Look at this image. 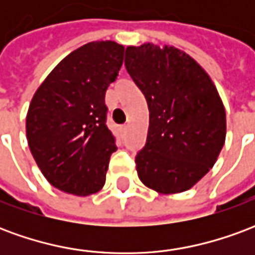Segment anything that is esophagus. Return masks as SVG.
<instances>
[{"label": "esophagus", "instance_id": "esophagus-1", "mask_svg": "<svg viewBox=\"0 0 255 255\" xmlns=\"http://www.w3.org/2000/svg\"><path fill=\"white\" fill-rule=\"evenodd\" d=\"M127 129H128V126H127V124H124V126L122 127V131H123V132H126Z\"/></svg>", "mask_w": 255, "mask_h": 255}]
</instances>
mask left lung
Wrapping results in <instances>:
<instances>
[{
    "label": "left lung",
    "instance_id": "obj_1",
    "mask_svg": "<svg viewBox=\"0 0 255 255\" xmlns=\"http://www.w3.org/2000/svg\"><path fill=\"white\" fill-rule=\"evenodd\" d=\"M126 68L149 106L146 144L135 157L144 186L161 194L191 188L225 142V109L199 64L176 47L126 49Z\"/></svg>",
    "mask_w": 255,
    "mask_h": 255
}]
</instances>
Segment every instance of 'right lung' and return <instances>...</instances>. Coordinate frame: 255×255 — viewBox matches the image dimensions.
<instances>
[{
    "instance_id": "1",
    "label": "right lung",
    "mask_w": 255,
    "mask_h": 255,
    "mask_svg": "<svg viewBox=\"0 0 255 255\" xmlns=\"http://www.w3.org/2000/svg\"><path fill=\"white\" fill-rule=\"evenodd\" d=\"M124 46L90 42L49 73L32 97L25 132L36 165L53 187L86 197L105 184L116 138L106 126L105 93L119 76Z\"/></svg>"
}]
</instances>
